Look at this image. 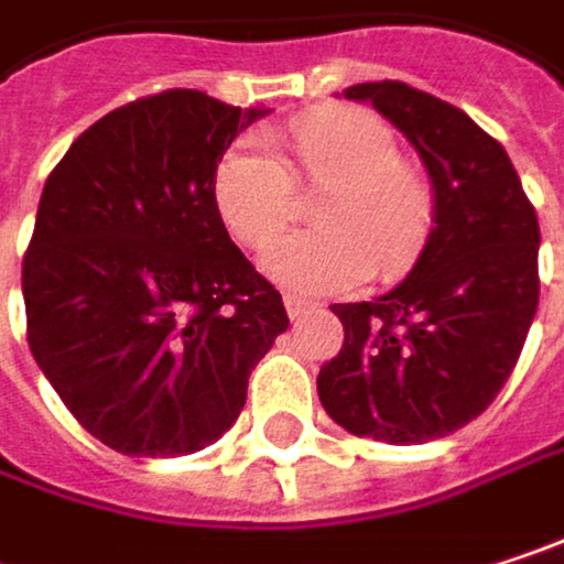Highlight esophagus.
I'll return each instance as SVG.
<instances>
[{
	"mask_svg": "<svg viewBox=\"0 0 564 564\" xmlns=\"http://www.w3.org/2000/svg\"><path fill=\"white\" fill-rule=\"evenodd\" d=\"M283 306H286V313H290V319H296V316H303V313H310L316 303L313 300H306V296H296V293H286L283 296Z\"/></svg>",
	"mask_w": 564,
	"mask_h": 564,
	"instance_id": "34e87169",
	"label": "esophagus"
}]
</instances>
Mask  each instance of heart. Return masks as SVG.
<instances>
[{
	"label": "heart",
	"mask_w": 564,
	"mask_h": 564,
	"mask_svg": "<svg viewBox=\"0 0 564 564\" xmlns=\"http://www.w3.org/2000/svg\"><path fill=\"white\" fill-rule=\"evenodd\" d=\"M303 178L326 188L316 205L319 231L290 235L264 258V271L300 293L352 290L379 271L394 278L417 254L431 192L424 175L398 156L392 127L362 107H323L290 123ZM215 202L245 248L278 241L296 212V182L261 137H245L215 170Z\"/></svg>",
	"instance_id": "b5f03b06"
}]
</instances>
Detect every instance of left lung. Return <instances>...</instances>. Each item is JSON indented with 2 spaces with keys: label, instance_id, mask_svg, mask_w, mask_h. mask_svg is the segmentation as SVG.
I'll return each mask as SVG.
<instances>
[{
  "label": "left lung",
  "instance_id": "8db88e82",
  "mask_svg": "<svg viewBox=\"0 0 564 564\" xmlns=\"http://www.w3.org/2000/svg\"><path fill=\"white\" fill-rule=\"evenodd\" d=\"M411 140L434 188L411 274L369 303H336L343 349L316 376L356 437L424 444L500 394L539 306V221L507 150L454 104L401 80L343 90Z\"/></svg>",
  "mask_w": 564,
  "mask_h": 564
}]
</instances>
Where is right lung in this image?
<instances>
[{
	"label": "right lung",
	"instance_id": "add662e5",
	"mask_svg": "<svg viewBox=\"0 0 564 564\" xmlns=\"http://www.w3.org/2000/svg\"><path fill=\"white\" fill-rule=\"evenodd\" d=\"M264 113L178 87L140 97L84 130L45 182L22 261L29 349L120 454L218 441L290 326L215 202L225 150Z\"/></svg>",
	"mask_w": 564,
	"mask_h": 564
}]
</instances>
